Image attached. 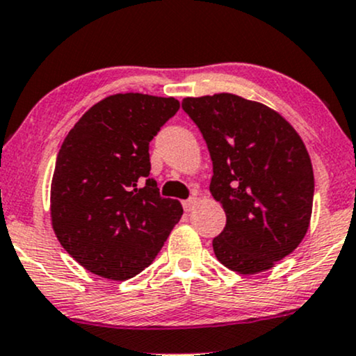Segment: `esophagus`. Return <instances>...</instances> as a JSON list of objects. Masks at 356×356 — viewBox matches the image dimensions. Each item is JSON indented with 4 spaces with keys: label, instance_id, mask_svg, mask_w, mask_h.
<instances>
[{
    "label": "esophagus",
    "instance_id": "1",
    "mask_svg": "<svg viewBox=\"0 0 356 356\" xmlns=\"http://www.w3.org/2000/svg\"><path fill=\"white\" fill-rule=\"evenodd\" d=\"M196 204H198V196L195 193L193 196H190V198L183 202V208H185V211H193Z\"/></svg>",
    "mask_w": 356,
    "mask_h": 356
}]
</instances>
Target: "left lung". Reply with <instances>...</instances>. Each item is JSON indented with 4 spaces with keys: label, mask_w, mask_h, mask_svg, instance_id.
<instances>
[{
    "label": "left lung",
    "mask_w": 356,
    "mask_h": 356,
    "mask_svg": "<svg viewBox=\"0 0 356 356\" xmlns=\"http://www.w3.org/2000/svg\"><path fill=\"white\" fill-rule=\"evenodd\" d=\"M181 108L207 141L210 191L227 213L216 258L241 275L270 270L310 225L315 179L302 138L277 111L232 93L185 98Z\"/></svg>",
    "instance_id": "obj_1"
}]
</instances>
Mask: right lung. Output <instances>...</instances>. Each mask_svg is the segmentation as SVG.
<instances>
[{
	"mask_svg": "<svg viewBox=\"0 0 356 356\" xmlns=\"http://www.w3.org/2000/svg\"><path fill=\"white\" fill-rule=\"evenodd\" d=\"M179 102L113 95L71 128L56 156L51 223L63 248L98 277L133 278L156 258L183 215L149 178V141Z\"/></svg>",
	"mask_w": 356,
	"mask_h": 356,
	"instance_id": "obj_1",
	"label": "right lung"
}]
</instances>
